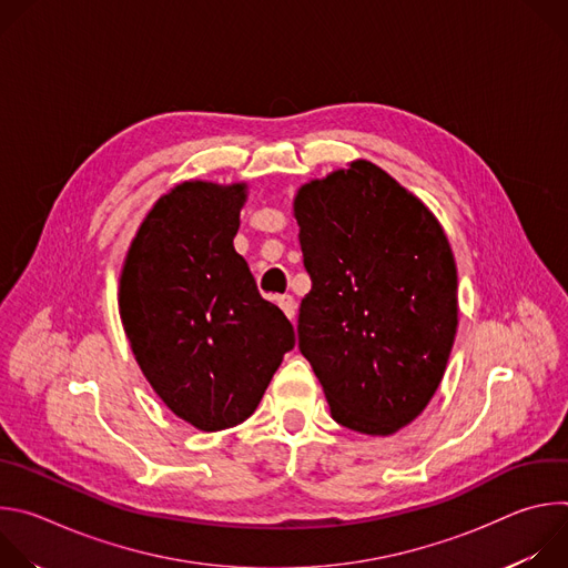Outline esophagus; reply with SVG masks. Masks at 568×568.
Returning <instances> with one entry per match:
<instances>
[{
  "label": "esophagus",
  "mask_w": 568,
  "mask_h": 568,
  "mask_svg": "<svg viewBox=\"0 0 568 568\" xmlns=\"http://www.w3.org/2000/svg\"><path fill=\"white\" fill-rule=\"evenodd\" d=\"M276 301H278V307L287 314V318H292V321H294V316H296V301H294V296L283 294V296H278Z\"/></svg>",
  "instance_id": "1"
}]
</instances>
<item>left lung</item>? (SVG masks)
<instances>
[{"label":"left lung","mask_w":568,"mask_h":568,"mask_svg":"<svg viewBox=\"0 0 568 568\" xmlns=\"http://www.w3.org/2000/svg\"><path fill=\"white\" fill-rule=\"evenodd\" d=\"M294 213L312 281L298 351L342 427L388 436L427 407L454 346L458 281L447 235L371 161L305 184Z\"/></svg>","instance_id":"obj_1"}]
</instances>
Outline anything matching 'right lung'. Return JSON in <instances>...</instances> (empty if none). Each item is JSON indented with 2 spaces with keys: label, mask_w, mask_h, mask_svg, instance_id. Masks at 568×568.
<instances>
[{
  "label": "right lung",
  "mask_w": 568,
  "mask_h": 568,
  "mask_svg": "<svg viewBox=\"0 0 568 568\" xmlns=\"http://www.w3.org/2000/svg\"><path fill=\"white\" fill-rule=\"evenodd\" d=\"M245 186L184 182L143 220L119 307L154 393L182 420L220 432L247 420L294 348L290 318L233 250Z\"/></svg>",
  "instance_id": "add662e5"
}]
</instances>
